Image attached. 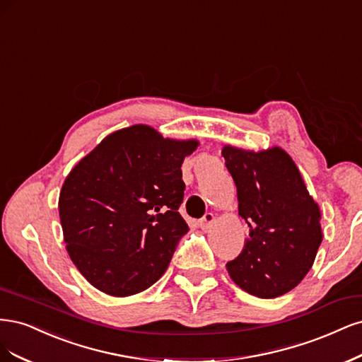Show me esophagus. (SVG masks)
I'll list each match as a JSON object with an SVG mask.
<instances>
[{"label": "esophagus", "instance_id": "1", "mask_svg": "<svg viewBox=\"0 0 362 362\" xmlns=\"http://www.w3.org/2000/svg\"><path fill=\"white\" fill-rule=\"evenodd\" d=\"M214 221H215V216H214V214H206L202 219H200V227L203 228V230H207L209 227H211L212 224H214Z\"/></svg>", "mask_w": 362, "mask_h": 362}]
</instances>
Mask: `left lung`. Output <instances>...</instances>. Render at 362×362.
Returning <instances> with one entry per match:
<instances>
[{
    "label": "left lung",
    "mask_w": 362,
    "mask_h": 362,
    "mask_svg": "<svg viewBox=\"0 0 362 362\" xmlns=\"http://www.w3.org/2000/svg\"><path fill=\"white\" fill-rule=\"evenodd\" d=\"M226 167L238 189L239 215L250 227L230 278L247 293L281 296L307 275L322 243L320 209L286 151L226 146Z\"/></svg>",
    "instance_id": "left-lung-1"
}]
</instances>
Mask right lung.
I'll return each instance as SVG.
<instances>
[{
	"mask_svg": "<svg viewBox=\"0 0 362 362\" xmlns=\"http://www.w3.org/2000/svg\"><path fill=\"white\" fill-rule=\"evenodd\" d=\"M198 141L135 124L102 139L69 173L58 200L67 252L111 296L139 293L167 271L189 227L182 164Z\"/></svg>",
	"mask_w": 362,
	"mask_h": 362,
	"instance_id": "add662e5",
	"label": "right lung"
}]
</instances>
